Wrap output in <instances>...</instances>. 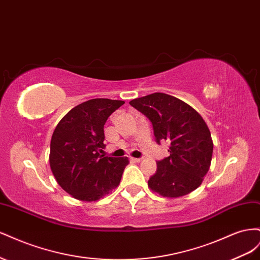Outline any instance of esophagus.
<instances>
[{"label": "esophagus", "instance_id": "esophagus-1", "mask_svg": "<svg viewBox=\"0 0 260 260\" xmlns=\"http://www.w3.org/2000/svg\"><path fill=\"white\" fill-rule=\"evenodd\" d=\"M130 160L133 162H140L141 160H142V158H135V157H130Z\"/></svg>", "mask_w": 260, "mask_h": 260}]
</instances>
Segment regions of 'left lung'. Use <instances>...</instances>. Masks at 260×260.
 Masks as SVG:
<instances>
[{
	"instance_id": "8db88e82",
	"label": "left lung",
	"mask_w": 260,
	"mask_h": 260,
	"mask_svg": "<svg viewBox=\"0 0 260 260\" xmlns=\"http://www.w3.org/2000/svg\"><path fill=\"white\" fill-rule=\"evenodd\" d=\"M152 122L156 142L167 141L169 156L157 161L148 186L165 198H180L196 190L209 170L210 131L193 107L175 96L153 93L129 102Z\"/></svg>"
}]
</instances>
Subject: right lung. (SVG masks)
Listing matches in <instances>:
<instances>
[{
    "mask_svg": "<svg viewBox=\"0 0 260 260\" xmlns=\"http://www.w3.org/2000/svg\"><path fill=\"white\" fill-rule=\"evenodd\" d=\"M123 101L93 99L69 111L55 128L50 166L57 183L73 198L93 202L119 184L128 157L100 155L104 124Z\"/></svg>",
    "mask_w": 260,
    "mask_h": 260,
    "instance_id": "obj_1",
    "label": "right lung"
}]
</instances>
